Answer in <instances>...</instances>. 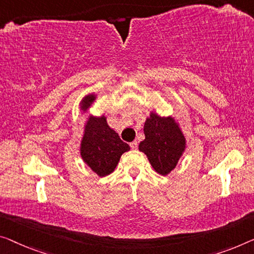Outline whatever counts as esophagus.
I'll use <instances>...</instances> for the list:
<instances>
[{
	"mask_svg": "<svg viewBox=\"0 0 254 254\" xmlns=\"http://www.w3.org/2000/svg\"><path fill=\"white\" fill-rule=\"evenodd\" d=\"M130 146H131L132 149H137L138 148V142L137 141H132L130 143Z\"/></svg>",
	"mask_w": 254,
	"mask_h": 254,
	"instance_id": "34e87169",
	"label": "esophagus"
}]
</instances>
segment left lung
Masks as SVG:
<instances>
[{
    "mask_svg": "<svg viewBox=\"0 0 254 254\" xmlns=\"http://www.w3.org/2000/svg\"><path fill=\"white\" fill-rule=\"evenodd\" d=\"M143 133L145 140L139 143V150L146 154L155 171L169 175L186 148L183 131L173 117H161L151 112L143 126Z\"/></svg>",
    "mask_w": 254,
    "mask_h": 254,
    "instance_id": "left-lung-1",
    "label": "left lung"
}]
</instances>
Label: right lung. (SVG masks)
Masks as SVG:
<instances>
[{
	"instance_id": "right-lung-1",
	"label": "right lung",
	"mask_w": 254,
	"mask_h": 254,
	"mask_svg": "<svg viewBox=\"0 0 254 254\" xmlns=\"http://www.w3.org/2000/svg\"><path fill=\"white\" fill-rule=\"evenodd\" d=\"M94 100V93L85 96L81 101V111H88ZM79 150L81 157L90 169L99 177H105L114 171L122 154L130 150V146L123 142L119 134L109 127L104 115L90 116L86 121Z\"/></svg>"
}]
</instances>
